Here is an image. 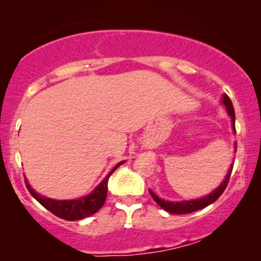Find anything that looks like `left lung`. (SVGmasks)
I'll return each mask as SVG.
<instances>
[{
  "label": "left lung",
  "instance_id": "left-lung-1",
  "mask_svg": "<svg viewBox=\"0 0 261 261\" xmlns=\"http://www.w3.org/2000/svg\"><path fill=\"white\" fill-rule=\"evenodd\" d=\"M222 103L224 104V106H226L227 110H228V114L230 115V118H232L233 131H236L234 108H233L232 101H230L229 97L227 94L223 95ZM232 169H233V164H232V166H230V169H229L228 174L226 175V178H224V180L222 181V184H221L220 187H218L216 190L214 191V193H211V194H210V195L205 196V197H201V199H199V200H191V201H182V202H170V201H164V200L160 199V197L155 195V194L152 190H149V194H151V196L153 197L154 201L157 202L162 208L166 210V211H168L169 214H174V215L191 214V212L197 211V210H201L203 207H206V206L211 205L212 202L216 201L218 197L222 195L224 189H226L227 185H228V181H229V178H230V173H232Z\"/></svg>",
  "mask_w": 261,
  "mask_h": 261
}]
</instances>
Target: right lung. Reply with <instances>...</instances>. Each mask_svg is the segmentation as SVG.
Here are the masks:
<instances>
[{"label":"right lung","mask_w":261,"mask_h":261,"mask_svg":"<svg viewBox=\"0 0 261 261\" xmlns=\"http://www.w3.org/2000/svg\"><path fill=\"white\" fill-rule=\"evenodd\" d=\"M122 163H124V162H120V163L116 164V166L113 168L112 172L106 176V179H104V180L101 181L88 196L81 197V199H77V200L47 199V197H44L39 195L38 193H35V191L31 188V185L28 184V181H25V185L27 188H28L29 193L32 194V196L34 197L39 203H41L45 208L49 210L51 214L55 215V216H58L66 221L82 220V218L92 216L93 214L99 211L101 206L104 205V202H106V199H107L108 180H109V176L112 175L114 170L118 168L119 166H121Z\"/></svg>","instance_id":"1"}]
</instances>
